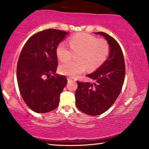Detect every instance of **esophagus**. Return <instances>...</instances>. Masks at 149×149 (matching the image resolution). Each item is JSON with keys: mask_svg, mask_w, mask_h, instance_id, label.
Here are the masks:
<instances>
[{"mask_svg": "<svg viewBox=\"0 0 149 149\" xmlns=\"http://www.w3.org/2000/svg\"><path fill=\"white\" fill-rule=\"evenodd\" d=\"M68 82L72 81H74V79H72V78H70V77H68Z\"/></svg>", "mask_w": 149, "mask_h": 149, "instance_id": "1", "label": "esophagus"}]
</instances>
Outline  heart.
Segmentation results:
<instances>
[{"label": "heart", "instance_id": "heart-1", "mask_svg": "<svg viewBox=\"0 0 149 149\" xmlns=\"http://www.w3.org/2000/svg\"><path fill=\"white\" fill-rule=\"evenodd\" d=\"M68 47L65 42L58 44L56 49L57 58L66 61L72 58L73 53H77V61H68L59 67L60 74L75 77L81 74L88 68L89 70L98 68L106 60L110 51L108 41L104 39H97L94 35L81 33L74 35L69 40Z\"/></svg>", "mask_w": 149, "mask_h": 149}]
</instances>
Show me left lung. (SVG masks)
<instances>
[{
	"instance_id": "1",
	"label": "left lung",
	"mask_w": 149,
	"mask_h": 149,
	"mask_svg": "<svg viewBox=\"0 0 149 149\" xmlns=\"http://www.w3.org/2000/svg\"><path fill=\"white\" fill-rule=\"evenodd\" d=\"M96 34L107 40L109 57L96 71L86 75L95 82L77 81L75 95L77 108L90 116L102 114L112 106L121 92L125 76V63L118 43L104 32Z\"/></svg>"
}]
</instances>
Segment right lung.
Listing matches in <instances>:
<instances>
[{
  "mask_svg": "<svg viewBox=\"0 0 149 149\" xmlns=\"http://www.w3.org/2000/svg\"><path fill=\"white\" fill-rule=\"evenodd\" d=\"M68 32L48 29L28 39L20 53L17 67L19 91L29 108L46 113L59 106L67 78L55 74L58 61L56 49Z\"/></svg>",
  "mask_w": 149,
  "mask_h": 149,
  "instance_id": "obj_1",
  "label": "right lung"
}]
</instances>
